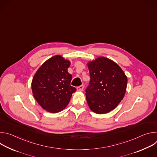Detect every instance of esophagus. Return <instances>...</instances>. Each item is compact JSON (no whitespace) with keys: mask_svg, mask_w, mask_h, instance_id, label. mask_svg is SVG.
<instances>
[{"mask_svg":"<svg viewBox=\"0 0 157 157\" xmlns=\"http://www.w3.org/2000/svg\"><path fill=\"white\" fill-rule=\"evenodd\" d=\"M76 89H77V91H82L83 90V89H84V85H81V86L77 87Z\"/></svg>","mask_w":157,"mask_h":157,"instance_id":"esophagus-1","label":"esophagus"}]
</instances>
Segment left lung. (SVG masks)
<instances>
[{"instance_id": "left-lung-1", "label": "left lung", "mask_w": 157, "mask_h": 157, "mask_svg": "<svg viewBox=\"0 0 157 157\" xmlns=\"http://www.w3.org/2000/svg\"><path fill=\"white\" fill-rule=\"evenodd\" d=\"M87 66L91 78L86 89L87 104L96 114L108 113L124 98L127 78L117 63L105 57L89 62Z\"/></svg>"}]
</instances>
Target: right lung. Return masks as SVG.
Here are the masks:
<instances>
[{
    "label": "right lung",
    "instance_id": "1",
    "mask_svg": "<svg viewBox=\"0 0 157 157\" xmlns=\"http://www.w3.org/2000/svg\"><path fill=\"white\" fill-rule=\"evenodd\" d=\"M70 66V61L56 55L44 62L33 78V95L40 105L49 113L63 110L76 90L71 86L72 76L68 72Z\"/></svg>",
    "mask_w": 157,
    "mask_h": 157
}]
</instances>
